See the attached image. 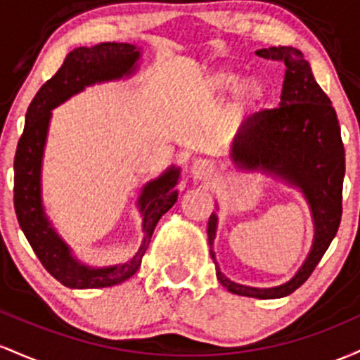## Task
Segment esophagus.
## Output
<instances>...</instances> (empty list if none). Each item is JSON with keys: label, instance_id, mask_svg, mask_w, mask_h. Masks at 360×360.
I'll return each instance as SVG.
<instances>
[{"label": "esophagus", "instance_id": "1", "mask_svg": "<svg viewBox=\"0 0 360 360\" xmlns=\"http://www.w3.org/2000/svg\"><path fill=\"white\" fill-rule=\"evenodd\" d=\"M192 175L197 180H211L216 175V167L209 160H195L192 165Z\"/></svg>", "mask_w": 360, "mask_h": 360}]
</instances>
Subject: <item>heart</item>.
<instances>
[{"instance_id": "obj_1", "label": "heart", "mask_w": 360, "mask_h": 360, "mask_svg": "<svg viewBox=\"0 0 360 360\" xmlns=\"http://www.w3.org/2000/svg\"><path fill=\"white\" fill-rule=\"evenodd\" d=\"M241 72L234 68L223 66L214 70L205 78L204 91L209 96H219L234 86V105L240 110H248L260 105L267 96V88L258 78H245L240 84Z\"/></svg>"}]
</instances>
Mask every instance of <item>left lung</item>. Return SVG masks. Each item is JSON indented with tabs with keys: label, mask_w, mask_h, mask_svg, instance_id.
Wrapping results in <instances>:
<instances>
[{
	"label": "left lung",
	"mask_w": 360,
	"mask_h": 360,
	"mask_svg": "<svg viewBox=\"0 0 360 360\" xmlns=\"http://www.w3.org/2000/svg\"><path fill=\"white\" fill-rule=\"evenodd\" d=\"M257 56L285 64L281 103L272 110L257 112L241 124L233 141L231 160L238 168H262V172L300 188L313 216V246L302 267L289 282L258 289L229 281L217 267L212 252L217 229V214L214 212L209 217L207 236L217 281L229 292L257 300H277L292 294L308 281L338 231L345 149L337 112L314 79L302 52L294 47H269L257 51Z\"/></svg>",
	"instance_id": "8db88e82"
}]
</instances>
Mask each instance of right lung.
<instances>
[{"instance_id": "obj_1", "label": "right lung", "mask_w": 360, "mask_h": 360, "mask_svg": "<svg viewBox=\"0 0 360 360\" xmlns=\"http://www.w3.org/2000/svg\"><path fill=\"white\" fill-rule=\"evenodd\" d=\"M141 52L132 44L102 42L93 47H78L64 59L58 72L40 86L25 115V129L20 137L15 155V212L18 224L35 255L47 272L71 289L110 288L127 281L141 267L153 231L160 217L169 211L179 199L175 185L179 184L180 168L169 167L156 180L148 181L141 191L139 211L143 214V243L136 255L126 264L112 267H88L72 257L71 248L56 233L42 204L44 146L49 131L51 110L66 102L90 84L120 79L137 70Z\"/></svg>"}]
</instances>
